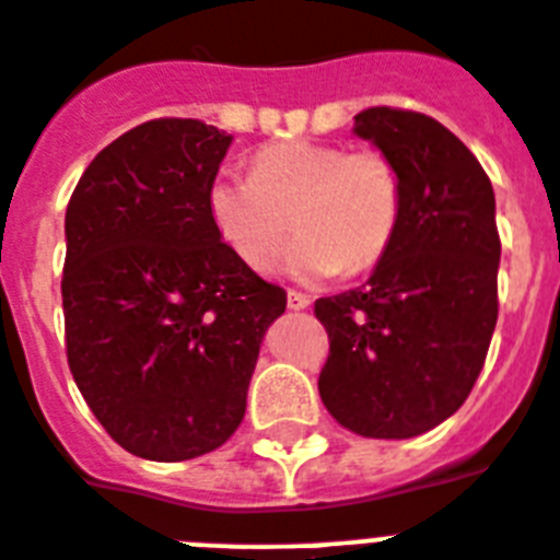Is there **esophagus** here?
Masks as SVG:
<instances>
[{"instance_id":"1","label":"esophagus","mask_w":560,"mask_h":560,"mask_svg":"<svg viewBox=\"0 0 560 560\" xmlns=\"http://www.w3.org/2000/svg\"><path fill=\"white\" fill-rule=\"evenodd\" d=\"M312 305V298L308 294H303V291H289V308L291 312H303V308H308Z\"/></svg>"}]
</instances>
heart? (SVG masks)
Wrapping results in <instances>:
<instances>
[{"instance_id": "1", "label": "heart", "mask_w": 560, "mask_h": 560, "mask_svg": "<svg viewBox=\"0 0 560 560\" xmlns=\"http://www.w3.org/2000/svg\"><path fill=\"white\" fill-rule=\"evenodd\" d=\"M209 218L248 269L266 271L294 241L285 269L300 280L371 271L402 218V180L380 150L280 141L262 147L252 175L223 170L209 184Z\"/></svg>"}]
</instances>
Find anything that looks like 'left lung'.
Segmentation results:
<instances>
[{"mask_svg":"<svg viewBox=\"0 0 560 560\" xmlns=\"http://www.w3.org/2000/svg\"><path fill=\"white\" fill-rule=\"evenodd\" d=\"M353 132L394 161L402 218L365 285L314 303L331 342L317 385L342 428L410 439L453 417L485 365L499 319L495 195L436 118L371 107Z\"/></svg>","mask_w":560,"mask_h":560,"instance_id":"1","label":"left lung"}]
</instances>
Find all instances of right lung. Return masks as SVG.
Here are the masks:
<instances>
[{"label": "right lung", "instance_id": "right-lung-1", "mask_svg": "<svg viewBox=\"0 0 560 560\" xmlns=\"http://www.w3.org/2000/svg\"><path fill=\"white\" fill-rule=\"evenodd\" d=\"M232 136L155 118L104 147L65 214L70 374L132 456L218 451L246 413L260 342L285 291L248 269L209 218Z\"/></svg>", "mask_w": 560, "mask_h": 560}]
</instances>
